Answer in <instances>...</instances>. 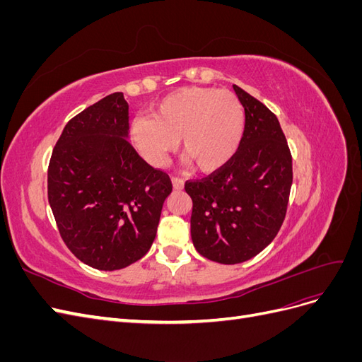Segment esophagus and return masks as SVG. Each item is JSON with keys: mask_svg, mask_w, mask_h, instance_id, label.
<instances>
[{"mask_svg": "<svg viewBox=\"0 0 362 362\" xmlns=\"http://www.w3.org/2000/svg\"><path fill=\"white\" fill-rule=\"evenodd\" d=\"M172 184L175 190H181L184 187V180L180 177H172Z\"/></svg>", "mask_w": 362, "mask_h": 362, "instance_id": "esophagus-1", "label": "esophagus"}]
</instances>
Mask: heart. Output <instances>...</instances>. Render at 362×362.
<instances>
[{"label": "heart", "instance_id": "b5f03b06", "mask_svg": "<svg viewBox=\"0 0 362 362\" xmlns=\"http://www.w3.org/2000/svg\"><path fill=\"white\" fill-rule=\"evenodd\" d=\"M245 131L238 98L213 87H184L161 100L151 115L129 125L134 146L151 164L164 166L181 139L182 154L196 169L211 172L234 157Z\"/></svg>", "mask_w": 362, "mask_h": 362}]
</instances>
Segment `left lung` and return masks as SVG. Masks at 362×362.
Instances as JSON below:
<instances>
[{"label":"left lung","mask_w":362,"mask_h":362,"mask_svg":"<svg viewBox=\"0 0 362 362\" xmlns=\"http://www.w3.org/2000/svg\"><path fill=\"white\" fill-rule=\"evenodd\" d=\"M245 107L243 139L234 157L208 177L185 182L196 250L221 264L258 255L286 218L293 182L291 154L278 117L234 84Z\"/></svg>","instance_id":"1"}]
</instances>
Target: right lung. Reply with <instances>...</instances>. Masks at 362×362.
Segmentation results:
<instances>
[{
	"mask_svg": "<svg viewBox=\"0 0 362 362\" xmlns=\"http://www.w3.org/2000/svg\"><path fill=\"white\" fill-rule=\"evenodd\" d=\"M122 92L103 98L64 127L48 168V201L64 245L84 264L119 270L154 242L169 175L131 146Z\"/></svg>",
	"mask_w": 362,
	"mask_h": 362,
	"instance_id": "right-lung-1",
	"label": "right lung"
}]
</instances>
